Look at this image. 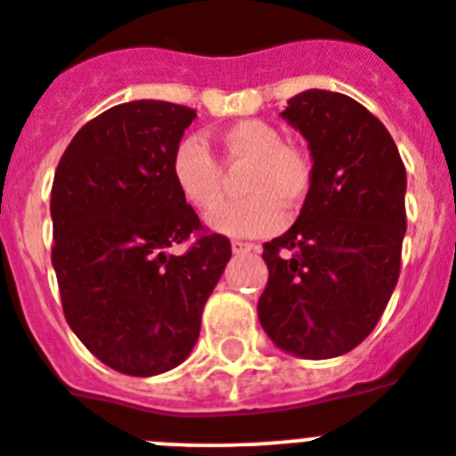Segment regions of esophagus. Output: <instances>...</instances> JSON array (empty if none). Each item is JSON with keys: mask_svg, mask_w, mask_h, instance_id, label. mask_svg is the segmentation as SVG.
Here are the masks:
<instances>
[{"mask_svg": "<svg viewBox=\"0 0 456 456\" xmlns=\"http://www.w3.org/2000/svg\"><path fill=\"white\" fill-rule=\"evenodd\" d=\"M251 251H258V247L251 242H240V240H235V242H232V254L242 256V254H251Z\"/></svg>", "mask_w": 456, "mask_h": 456, "instance_id": "esophagus-1", "label": "esophagus"}]
</instances>
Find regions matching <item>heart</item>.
<instances>
[{
  "mask_svg": "<svg viewBox=\"0 0 456 456\" xmlns=\"http://www.w3.org/2000/svg\"><path fill=\"white\" fill-rule=\"evenodd\" d=\"M228 168H242L244 198L228 202L209 219L212 231L228 237H263L279 231L283 209L295 212L314 186L309 151L283 142V131L265 119H240L216 134ZM170 175L180 196L198 212H214L224 198V168L196 135L177 142Z\"/></svg>",
  "mask_w": 456,
  "mask_h": 456,
  "instance_id": "1",
  "label": "heart"
}]
</instances>
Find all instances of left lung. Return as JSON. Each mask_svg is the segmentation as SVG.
Listing matches in <instances>:
<instances>
[{"mask_svg":"<svg viewBox=\"0 0 456 456\" xmlns=\"http://www.w3.org/2000/svg\"><path fill=\"white\" fill-rule=\"evenodd\" d=\"M281 117L309 142L314 186L297 221L263 244L270 279L258 318L281 350L328 360L367 339L390 302L406 168L379 117L339 92L306 89Z\"/></svg>","mask_w":456,"mask_h":456,"instance_id":"1","label":"left lung"}]
</instances>
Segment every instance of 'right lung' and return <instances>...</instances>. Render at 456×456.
Listing matches in <instances>:
<instances>
[{"mask_svg": "<svg viewBox=\"0 0 456 456\" xmlns=\"http://www.w3.org/2000/svg\"><path fill=\"white\" fill-rule=\"evenodd\" d=\"M196 110L128 101L85 124L54 170L53 267L66 322L103 364L157 376L189 357L231 260L175 186L170 159ZM199 240L186 255L167 248Z\"/></svg>", "mask_w": 456, "mask_h": 456, "instance_id": "obj_1", "label": "right lung"}]
</instances>
